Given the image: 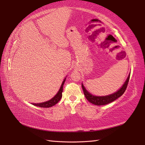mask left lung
<instances>
[{
	"label": "left lung",
	"instance_id": "8db88e82",
	"mask_svg": "<svg viewBox=\"0 0 145 145\" xmlns=\"http://www.w3.org/2000/svg\"><path fill=\"white\" fill-rule=\"evenodd\" d=\"M130 74L128 75L127 80L125 82L124 85L122 86V87L119 90L117 91L115 93H114L112 95H107V96H104V97H96L94 96V95H92L90 93L86 90V89L84 87V85H82L83 91H84V93L85 96L87 98V100L89 102L91 103L92 104H94L95 105H105L108 104L112 101H115L116 100L117 98H118L120 97H121V95L124 93L126 89L127 88V86L129 82V80H130Z\"/></svg>",
	"mask_w": 145,
	"mask_h": 145
}]
</instances>
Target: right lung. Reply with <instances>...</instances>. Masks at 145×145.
<instances>
[{"instance_id": "add662e5", "label": "right lung", "mask_w": 145, "mask_h": 145, "mask_svg": "<svg viewBox=\"0 0 145 145\" xmlns=\"http://www.w3.org/2000/svg\"><path fill=\"white\" fill-rule=\"evenodd\" d=\"M65 79H64V80L62 82V84L61 85V87L60 88L59 91L57 93V94L55 95V96L52 98L51 100H48L47 101H45V102H43L40 103H32V105L37 106H39L41 108H49L52 106H54L55 104H57L58 101H59L61 99V97H62V92H63V87L65 82Z\"/></svg>"}]
</instances>
